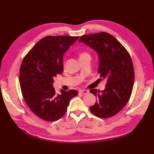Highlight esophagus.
<instances>
[{
    "instance_id": "esophagus-1",
    "label": "esophagus",
    "mask_w": 154,
    "mask_h": 154,
    "mask_svg": "<svg viewBox=\"0 0 154 154\" xmlns=\"http://www.w3.org/2000/svg\"><path fill=\"white\" fill-rule=\"evenodd\" d=\"M79 92L81 93L82 94H87L88 93V91L87 90H80L79 91Z\"/></svg>"
}]
</instances>
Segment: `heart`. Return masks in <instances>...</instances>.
I'll return each instance as SVG.
<instances>
[{
    "mask_svg": "<svg viewBox=\"0 0 154 154\" xmlns=\"http://www.w3.org/2000/svg\"><path fill=\"white\" fill-rule=\"evenodd\" d=\"M84 54H88L86 53H83V54H82V55H84ZM82 55H81V56H82Z\"/></svg>",
    "mask_w": 154,
    "mask_h": 154,
    "instance_id": "b5f03b06",
    "label": "heart"
}]
</instances>
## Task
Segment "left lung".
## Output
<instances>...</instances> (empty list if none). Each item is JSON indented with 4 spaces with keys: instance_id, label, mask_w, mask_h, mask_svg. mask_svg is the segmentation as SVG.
I'll use <instances>...</instances> for the list:
<instances>
[{
    "instance_id": "1",
    "label": "left lung",
    "mask_w": 154,
    "mask_h": 154,
    "mask_svg": "<svg viewBox=\"0 0 154 154\" xmlns=\"http://www.w3.org/2000/svg\"><path fill=\"white\" fill-rule=\"evenodd\" d=\"M79 42L96 51L99 59L97 72L106 80L103 91L90 90L97 97L90 110L99 118L112 117L123 109L131 96L134 82L131 58L119 42L105 32L82 36Z\"/></svg>"
}]
</instances>
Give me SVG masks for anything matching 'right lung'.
<instances>
[{
  "label": "right lung",
  "instance_id": "add662e5",
  "mask_svg": "<svg viewBox=\"0 0 154 154\" xmlns=\"http://www.w3.org/2000/svg\"><path fill=\"white\" fill-rule=\"evenodd\" d=\"M79 36H48L41 39L22 62L19 81L27 105L36 116L54 122L66 114L69 102L78 95L76 90L56 94L54 78L63 72L65 52Z\"/></svg>",
  "mask_w": 154,
  "mask_h": 154
}]
</instances>
